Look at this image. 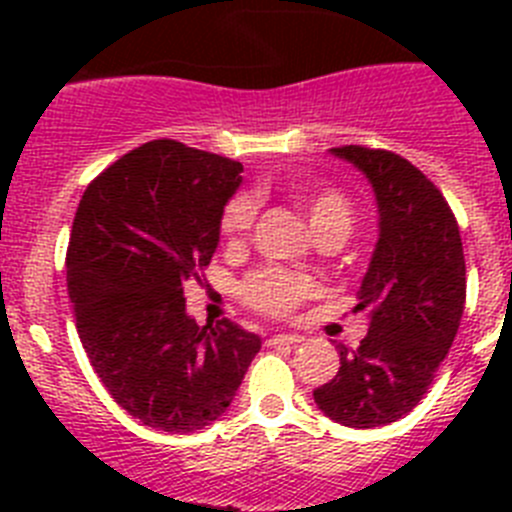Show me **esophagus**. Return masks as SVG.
Segmentation results:
<instances>
[{"label":"esophagus","mask_w":512,"mask_h":512,"mask_svg":"<svg viewBox=\"0 0 512 512\" xmlns=\"http://www.w3.org/2000/svg\"><path fill=\"white\" fill-rule=\"evenodd\" d=\"M302 336L297 333H277V336L269 338V346H279V343H300Z\"/></svg>","instance_id":"obj_1"}]
</instances>
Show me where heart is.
<instances>
[{"label": "heart", "mask_w": 512, "mask_h": 512, "mask_svg": "<svg viewBox=\"0 0 512 512\" xmlns=\"http://www.w3.org/2000/svg\"><path fill=\"white\" fill-rule=\"evenodd\" d=\"M297 207L302 215L307 217L312 233H338L346 238L351 230V202L346 200V194L338 189H302L297 192ZM256 215V202L251 197H235L223 212V235L228 241H238L248 233ZM243 295L251 302L256 310L269 312V315H284L292 307L300 305L310 295H315V282L300 274H287V271L266 269L253 274L246 284H243Z\"/></svg>", "instance_id": "b5f03b06"}]
</instances>
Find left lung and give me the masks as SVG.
<instances>
[{
    "label": "left lung",
    "instance_id": "left-lung-1",
    "mask_svg": "<svg viewBox=\"0 0 512 512\" xmlns=\"http://www.w3.org/2000/svg\"><path fill=\"white\" fill-rule=\"evenodd\" d=\"M330 153L372 184L379 235L356 305L369 330L354 354L338 346V374L312 397L336 423L377 428L423 400L449 354L467 300L464 248L443 194L410 161L361 146Z\"/></svg>",
    "mask_w": 512,
    "mask_h": 512
}]
</instances>
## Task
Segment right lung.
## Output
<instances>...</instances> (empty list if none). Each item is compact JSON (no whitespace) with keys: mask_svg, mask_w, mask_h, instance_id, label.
Returning <instances> with one entry per match:
<instances>
[{"mask_svg":"<svg viewBox=\"0 0 512 512\" xmlns=\"http://www.w3.org/2000/svg\"><path fill=\"white\" fill-rule=\"evenodd\" d=\"M243 164L151 140L87 187L66 282L76 330L115 402L143 425L192 433L230 408L261 338L228 318L197 325L184 284L210 264Z\"/></svg>","mask_w":512,"mask_h":512,"instance_id":"add662e5","label":"right lung"}]
</instances>
